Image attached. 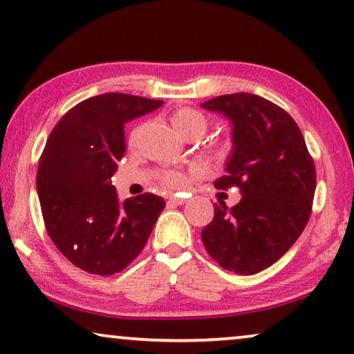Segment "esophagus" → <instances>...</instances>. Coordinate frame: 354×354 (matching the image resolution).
<instances>
[{
  "mask_svg": "<svg viewBox=\"0 0 354 354\" xmlns=\"http://www.w3.org/2000/svg\"><path fill=\"white\" fill-rule=\"evenodd\" d=\"M168 202L173 203V205H184V203H186V198H183V197H176V196H171L170 198H168Z\"/></svg>",
  "mask_w": 354,
  "mask_h": 354,
  "instance_id": "1",
  "label": "esophagus"
}]
</instances>
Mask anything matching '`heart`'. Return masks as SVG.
I'll list each match as a JSON object with an SVG mask.
<instances>
[{
  "label": "heart",
  "mask_w": 354,
  "mask_h": 354,
  "mask_svg": "<svg viewBox=\"0 0 354 354\" xmlns=\"http://www.w3.org/2000/svg\"><path fill=\"white\" fill-rule=\"evenodd\" d=\"M170 122L173 128H175L176 131L186 139L201 138L208 127L207 117L203 115L202 112H198L192 107H179L176 111H173L170 115ZM138 136H139V128H134L133 131L129 133V138H128L129 147L136 146ZM227 149L229 146L225 141L210 142V151L216 158L226 157ZM160 183L168 189H181L187 184V176L186 173L183 171H163L160 173Z\"/></svg>",
  "instance_id": "b5f03b06"
}]
</instances>
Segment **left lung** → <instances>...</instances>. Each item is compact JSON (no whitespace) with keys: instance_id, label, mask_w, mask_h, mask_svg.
Returning a JSON list of instances; mask_svg holds the SVG:
<instances>
[{"instance_id":"obj_1","label":"left lung","mask_w":354,"mask_h":354,"mask_svg":"<svg viewBox=\"0 0 354 354\" xmlns=\"http://www.w3.org/2000/svg\"><path fill=\"white\" fill-rule=\"evenodd\" d=\"M232 123V152L216 189L237 187L241 202L215 203L202 229L208 255L236 274H257L290 248L311 216L315 162L295 120L250 93L225 94L202 104Z\"/></svg>"}]
</instances>
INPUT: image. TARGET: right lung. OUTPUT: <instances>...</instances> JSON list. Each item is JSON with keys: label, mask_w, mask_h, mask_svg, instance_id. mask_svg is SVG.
<instances>
[{"label": "right lung", "mask_w": 354, "mask_h": 354, "mask_svg": "<svg viewBox=\"0 0 354 354\" xmlns=\"http://www.w3.org/2000/svg\"><path fill=\"white\" fill-rule=\"evenodd\" d=\"M163 101L106 93L72 107L39 157L37 191L46 231L59 252L97 276L120 272L146 245L165 202L156 194L118 202L112 176L125 153V123Z\"/></svg>", "instance_id": "1"}]
</instances>
